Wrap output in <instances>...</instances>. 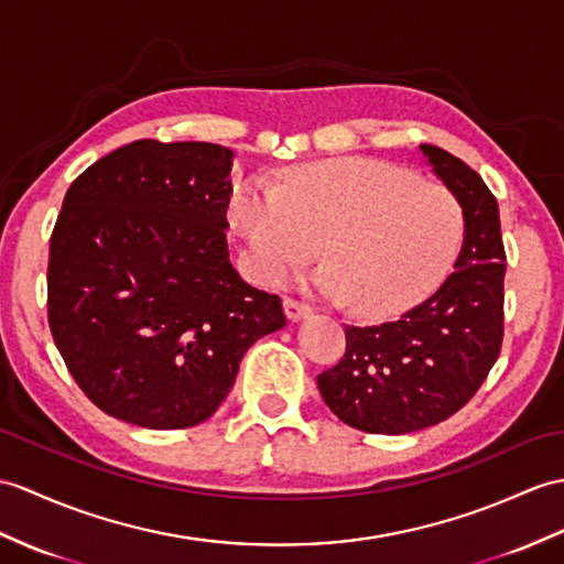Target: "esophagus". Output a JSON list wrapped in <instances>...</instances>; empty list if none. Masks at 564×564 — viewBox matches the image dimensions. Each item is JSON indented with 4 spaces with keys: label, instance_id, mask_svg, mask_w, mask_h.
Here are the masks:
<instances>
[{
    "label": "esophagus",
    "instance_id": "34e87169",
    "mask_svg": "<svg viewBox=\"0 0 564 564\" xmlns=\"http://www.w3.org/2000/svg\"><path fill=\"white\" fill-rule=\"evenodd\" d=\"M283 307H285V317L291 319V322H300V319H305L307 314L312 312V307H310L307 303H300V300H293V297H285Z\"/></svg>",
    "mask_w": 564,
    "mask_h": 564
}]
</instances>
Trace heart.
<instances>
[{"label":"heart","instance_id":"b5f03b06","mask_svg":"<svg viewBox=\"0 0 564 564\" xmlns=\"http://www.w3.org/2000/svg\"><path fill=\"white\" fill-rule=\"evenodd\" d=\"M228 216L254 276L281 283L319 250L317 293L387 317L425 300L452 267L464 232L456 196L399 165L338 159L257 177L230 196Z\"/></svg>","mask_w":564,"mask_h":564}]
</instances>
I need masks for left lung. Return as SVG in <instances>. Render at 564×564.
I'll return each mask as SVG.
<instances>
[{"label":"left lung","instance_id":"8db88e82","mask_svg":"<svg viewBox=\"0 0 564 564\" xmlns=\"http://www.w3.org/2000/svg\"><path fill=\"white\" fill-rule=\"evenodd\" d=\"M421 153L462 204L454 271L397 322L346 326V356L317 377L324 403L350 427L405 435L447 421L486 382L502 346L505 247L486 182L449 151Z\"/></svg>","mask_w":564,"mask_h":564}]
</instances>
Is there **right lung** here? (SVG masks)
I'll list each match as a JSON object with an SVG mask.
<instances>
[{
	"instance_id": "obj_1",
	"label": "right lung",
	"mask_w": 564,
	"mask_h": 564,
	"mask_svg": "<svg viewBox=\"0 0 564 564\" xmlns=\"http://www.w3.org/2000/svg\"><path fill=\"white\" fill-rule=\"evenodd\" d=\"M218 143L139 139L64 196L50 240L47 317L100 411L149 430L212 417L257 338L285 326L228 254L230 170Z\"/></svg>"
}]
</instances>
